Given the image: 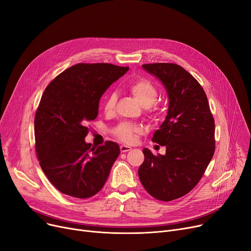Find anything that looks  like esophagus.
<instances>
[{"instance_id": "1", "label": "esophagus", "mask_w": 251, "mask_h": 251, "mask_svg": "<svg viewBox=\"0 0 251 251\" xmlns=\"http://www.w3.org/2000/svg\"><path fill=\"white\" fill-rule=\"evenodd\" d=\"M131 149H132V148H131V147H129V146H125V145L120 146V150H121V151H122V152H126V151H130Z\"/></svg>"}]
</instances>
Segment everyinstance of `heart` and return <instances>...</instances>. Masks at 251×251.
<instances>
[{"instance_id":"obj_1","label":"heart","mask_w":251,"mask_h":251,"mask_svg":"<svg viewBox=\"0 0 251 251\" xmlns=\"http://www.w3.org/2000/svg\"><path fill=\"white\" fill-rule=\"evenodd\" d=\"M129 91L132 93L136 100L145 107H149L155 103L158 91L156 87L147 79H137L131 82L128 86ZM117 95L108 93L103 101V108L105 113H111L116 104ZM140 132V128L131 123H121L114 129V134L124 143H132L135 135Z\"/></svg>"}]
</instances>
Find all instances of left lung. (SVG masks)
Here are the masks:
<instances>
[{
	"label": "left lung",
	"instance_id": "1",
	"mask_svg": "<svg viewBox=\"0 0 251 251\" xmlns=\"http://www.w3.org/2000/svg\"><path fill=\"white\" fill-rule=\"evenodd\" d=\"M143 68L164 86L168 112L151 138L166 148V154L154 156L145 148L138 176L152 197L172 201L196 187L211 161L214 120L202 86L180 65L152 63Z\"/></svg>",
	"mask_w": 251,
	"mask_h": 251
}]
</instances>
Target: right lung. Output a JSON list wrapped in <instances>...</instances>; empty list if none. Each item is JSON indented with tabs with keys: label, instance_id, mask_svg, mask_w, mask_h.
Here are the masks:
<instances>
[{
	"label": "right lung",
	"instance_id": "1",
	"mask_svg": "<svg viewBox=\"0 0 251 251\" xmlns=\"http://www.w3.org/2000/svg\"><path fill=\"white\" fill-rule=\"evenodd\" d=\"M128 70L79 63L59 74L43 93L35 116L37 156L43 172L62 194L85 199L104 186L120 148L114 141L87 144V124L99 115L105 90Z\"/></svg>",
	"mask_w": 251,
	"mask_h": 251
}]
</instances>
